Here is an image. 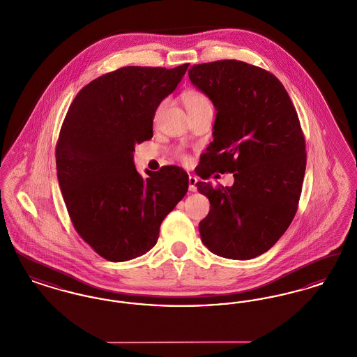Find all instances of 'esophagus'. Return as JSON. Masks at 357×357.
Returning a JSON list of instances; mask_svg holds the SVG:
<instances>
[{
    "label": "esophagus",
    "mask_w": 357,
    "mask_h": 357,
    "mask_svg": "<svg viewBox=\"0 0 357 357\" xmlns=\"http://www.w3.org/2000/svg\"><path fill=\"white\" fill-rule=\"evenodd\" d=\"M197 182H198V179H197L195 176H192V175L188 176V190H190L191 192L197 191Z\"/></svg>",
    "instance_id": "1"
}]
</instances>
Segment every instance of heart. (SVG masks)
<instances>
[{
    "label": "heart",
    "instance_id": "obj_1",
    "mask_svg": "<svg viewBox=\"0 0 357 357\" xmlns=\"http://www.w3.org/2000/svg\"><path fill=\"white\" fill-rule=\"evenodd\" d=\"M182 100L185 102V107H186L188 114L201 111V109H204V108H211V104H210L208 98L202 92L195 91V89L186 91L182 95Z\"/></svg>",
    "mask_w": 357,
    "mask_h": 357
}]
</instances>
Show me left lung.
Wrapping results in <instances>:
<instances>
[{
	"label": "left lung",
	"mask_w": 357,
	"mask_h": 357,
	"mask_svg": "<svg viewBox=\"0 0 357 357\" xmlns=\"http://www.w3.org/2000/svg\"><path fill=\"white\" fill-rule=\"evenodd\" d=\"M188 77L217 109L204 166L234 172L231 187L197 183L210 201L202 242L223 258L252 259L272 248L297 211L306 166L300 120L265 69L221 60L191 67Z\"/></svg>",
	"instance_id": "left-lung-1"
}]
</instances>
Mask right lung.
Instances as JSON below:
<instances>
[{
    "mask_svg": "<svg viewBox=\"0 0 357 357\" xmlns=\"http://www.w3.org/2000/svg\"><path fill=\"white\" fill-rule=\"evenodd\" d=\"M187 68L123 67L85 85L69 107L56 146L59 186L76 231L108 261L153 249L186 195L185 171L166 166L142 176L134 151L153 137L155 112Z\"/></svg>",
    "mask_w": 357,
    "mask_h": 357,
    "instance_id": "right-lung-1",
    "label": "right lung"
}]
</instances>
